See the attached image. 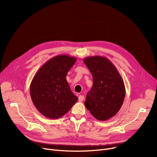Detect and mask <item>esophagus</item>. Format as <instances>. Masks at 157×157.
<instances>
[{
	"label": "esophagus",
	"instance_id": "obj_1",
	"mask_svg": "<svg viewBox=\"0 0 157 157\" xmlns=\"http://www.w3.org/2000/svg\"><path fill=\"white\" fill-rule=\"evenodd\" d=\"M84 96L83 95H80L79 97H78V101L79 102H82L83 100H84Z\"/></svg>",
	"mask_w": 157,
	"mask_h": 157
}]
</instances>
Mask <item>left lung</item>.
<instances>
[{
    "mask_svg": "<svg viewBox=\"0 0 157 157\" xmlns=\"http://www.w3.org/2000/svg\"><path fill=\"white\" fill-rule=\"evenodd\" d=\"M83 62L93 77V86L86 95L85 105L97 120H108L117 114L124 101V82L106 57L88 56Z\"/></svg>",
    "mask_w": 157,
    "mask_h": 157,
    "instance_id": "1",
    "label": "left lung"
}]
</instances>
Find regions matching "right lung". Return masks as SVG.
<instances>
[{
    "label": "right lung",
    "mask_w": 157,
    "mask_h": 157,
    "mask_svg": "<svg viewBox=\"0 0 157 157\" xmlns=\"http://www.w3.org/2000/svg\"><path fill=\"white\" fill-rule=\"evenodd\" d=\"M76 60L66 55L55 56L41 66L33 78L30 86L32 101L45 117L61 118L78 101L66 79Z\"/></svg>",
    "instance_id": "add662e5"
}]
</instances>
